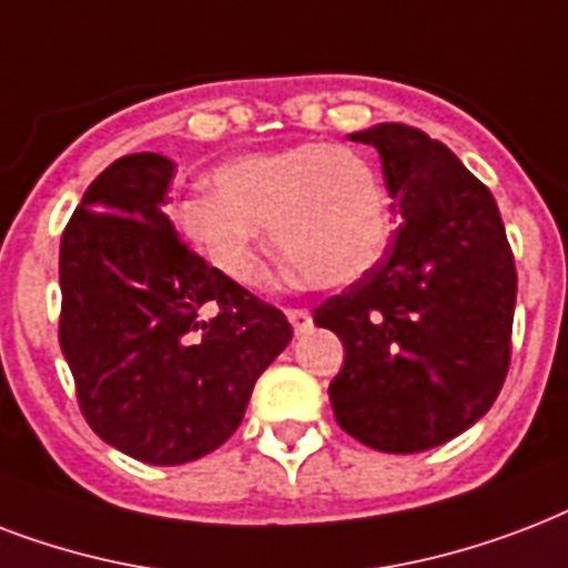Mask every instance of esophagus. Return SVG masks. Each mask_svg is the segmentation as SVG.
<instances>
[{"label": "esophagus", "mask_w": 568, "mask_h": 568, "mask_svg": "<svg viewBox=\"0 0 568 568\" xmlns=\"http://www.w3.org/2000/svg\"><path fill=\"white\" fill-rule=\"evenodd\" d=\"M287 320L296 334L307 332V328H311V323H314V316H311V311H307V307H287Z\"/></svg>", "instance_id": "obj_1"}]
</instances>
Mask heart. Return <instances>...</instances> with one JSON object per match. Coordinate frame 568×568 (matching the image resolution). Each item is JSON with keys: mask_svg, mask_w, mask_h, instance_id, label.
Here are the masks:
<instances>
[{"mask_svg": "<svg viewBox=\"0 0 568 568\" xmlns=\"http://www.w3.org/2000/svg\"><path fill=\"white\" fill-rule=\"evenodd\" d=\"M189 243L234 284L261 275L263 227L314 287H346L379 263L390 206L371 162L349 148L307 142L243 153L219 165L213 195L174 210Z\"/></svg>", "mask_w": 568, "mask_h": 568, "instance_id": "b5f03b06", "label": "heart"}]
</instances>
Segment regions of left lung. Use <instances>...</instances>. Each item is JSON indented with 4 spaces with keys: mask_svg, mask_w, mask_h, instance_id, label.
<instances>
[{
    "mask_svg": "<svg viewBox=\"0 0 568 568\" xmlns=\"http://www.w3.org/2000/svg\"><path fill=\"white\" fill-rule=\"evenodd\" d=\"M349 139L379 151L403 222L379 263L314 311L346 353L328 397L362 444L420 453L477 424L500 394L516 263L495 197L450 148L406 124Z\"/></svg>",
    "mask_w": 568,
    "mask_h": 568,
    "instance_id": "obj_1",
    "label": "left lung"
}]
</instances>
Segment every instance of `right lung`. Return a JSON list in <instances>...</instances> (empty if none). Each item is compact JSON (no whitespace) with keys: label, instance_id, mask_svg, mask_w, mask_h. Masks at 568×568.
I'll return each instance as SVG.
<instances>
[{"label":"right lung","instance_id":"obj_1","mask_svg":"<svg viewBox=\"0 0 568 568\" xmlns=\"http://www.w3.org/2000/svg\"><path fill=\"white\" fill-rule=\"evenodd\" d=\"M174 162L121 156L61 234L59 344L88 426L148 465H183L243 424L254 382L290 344L278 307L180 243L162 206ZM215 306L213 321L196 311Z\"/></svg>","mask_w":568,"mask_h":568}]
</instances>
